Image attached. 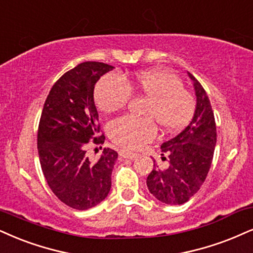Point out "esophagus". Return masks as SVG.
Here are the masks:
<instances>
[{
    "label": "esophagus",
    "instance_id": "obj_1",
    "mask_svg": "<svg viewBox=\"0 0 253 253\" xmlns=\"http://www.w3.org/2000/svg\"><path fill=\"white\" fill-rule=\"evenodd\" d=\"M120 156L122 158H129V160H133V158H136L138 155L135 154V152H129V151H126V150H121Z\"/></svg>",
    "mask_w": 253,
    "mask_h": 253
}]
</instances>
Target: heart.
Returning <instances> with one entry per match:
<instances>
[{"instance_id": "b5f03b06", "label": "heart", "mask_w": 253, "mask_h": 253, "mask_svg": "<svg viewBox=\"0 0 253 253\" xmlns=\"http://www.w3.org/2000/svg\"><path fill=\"white\" fill-rule=\"evenodd\" d=\"M131 91L149 98L144 110L146 117L126 115L108 126L111 141L126 150H137L152 141L157 133L156 123L167 132L178 131L189 123L195 111L192 96L183 89L179 77L168 70L142 71L127 80L109 73L96 84L95 102L102 111H116L129 102Z\"/></svg>"}]
</instances>
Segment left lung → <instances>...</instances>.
<instances>
[{
  "label": "left lung",
  "mask_w": 253,
  "mask_h": 253,
  "mask_svg": "<svg viewBox=\"0 0 253 253\" xmlns=\"http://www.w3.org/2000/svg\"><path fill=\"white\" fill-rule=\"evenodd\" d=\"M188 76L195 89V114L178 135L161 145V158L168 161V167L161 169L154 161L146 179L150 193L169 205L184 204L198 191L210 170L217 142L210 99L202 84L190 73Z\"/></svg>",
  "instance_id": "left-lung-1"
}]
</instances>
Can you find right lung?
<instances>
[{"label": "right lung", "instance_id": "add662e5", "mask_svg": "<svg viewBox=\"0 0 253 253\" xmlns=\"http://www.w3.org/2000/svg\"><path fill=\"white\" fill-rule=\"evenodd\" d=\"M114 69L101 62H83L65 73L49 92L41 115L37 149L41 168L55 196L76 210L96 207L108 196L118 154L104 149L98 162L85 156V144L98 136L93 89Z\"/></svg>", "mask_w": 253, "mask_h": 253}]
</instances>
